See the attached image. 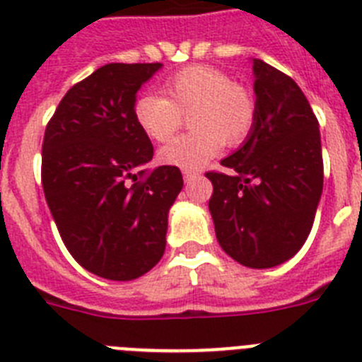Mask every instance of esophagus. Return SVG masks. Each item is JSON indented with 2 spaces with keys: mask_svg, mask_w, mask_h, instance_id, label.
Returning <instances> with one entry per match:
<instances>
[{
  "mask_svg": "<svg viewBox=\"0 0 362 362\" xmlns=\"http://www.w3.org/2000/svg\"><path fill=\"white\" fill-rule=\"evenodd\" d=\"M196 175H199V172L197 170H183V177H185V181H190V179H194L196 177Z\"/></svg>",
  "mask_w": 362,
  "mask_h": 362,
  "instance_id": "1",
  "label": "esophagus"
}]
</instances>
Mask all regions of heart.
Returning a JSON list of instances; mask_svg holds the SVG:
<instances>
[{"mask_svg":"<svg viewBox=\"0 0 362 362\" xmlns=\"http://www.w3.org/2000/svg\"><path fill=\"white\" fill-rule=\"evenodd\" d=\"M163 94L145 92L134 101V119L152 141H168L183 124L192 132L177 137L159 152L165 165L197 170L223 146H238L252 132L257 101L246 85L206 65H192L163 81Z\"/></svg>","mask_w":362,"mask_h":362,"instance_id":"heart-1","label":"heart"}]
</instances>
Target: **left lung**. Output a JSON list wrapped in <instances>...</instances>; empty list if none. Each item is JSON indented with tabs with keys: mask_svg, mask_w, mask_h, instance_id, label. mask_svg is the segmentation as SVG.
Returning <instances> with one entry per match:
<instances>
[{
	"mask_svg": "<svg viewBox=\"0 0 362 362\" xmlns=\"http://www.w3.org/2000/svg\"><path fill=\"white\" fill-rule=\"evenodd\" d=\"M257 116L248 139L206 172L221 248L239 264L272 268L305 245L322 192L317 117L297 83L254 59Z\"/></svg>",
	"mask_w": 362,
	"mask_h": 362,
	"instance_id": "8db88e82",
	"label": "left lung"
}]
</instances>
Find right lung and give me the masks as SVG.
<instances>
[{
	"mask_svg": "<svg viewBox=\"0 0 362 362\" xmlns=\"http://www.w3.org/2000/svg\"><path fill=\"white\" fill-rule=\"evenodd\" d=\"M161 63H108L76 83L50 117L41 183L66 250L85 270L132 281L165 254L177 166L145 168L153 146L134 119L137 90Z\"/></svg>",
	"mask_w": 362,
	"mask_h": 362,
	"instance_id": "right-lung-1",
	"label": "right lung"
}]
</instances>
